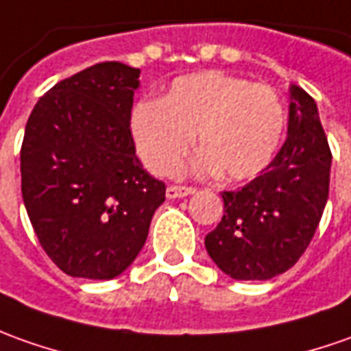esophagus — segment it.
<instances>
[{"instance_id": "obj_1", "label": "esophagus", "mask_w": 351, "mask_h": 351, "mask_svg": "<svg viewBox=\"0 0 351 351\" xmlns=\"http://www.w3.org/2000/svg\"><path fill=\"white\" fill-rule=\"evenodd\" d=\"M195 188L192 186H178V184H171L167 188V197L175 199V197H184V195L194 194Z\"/></svg>"}]
</instances>
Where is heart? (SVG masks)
<instances>
[{
    "instance_id": "obj_1",
    "label": "heart",
    "mask_w": 351,
    "mask_h": 351,
    "mask_svg": "<svg viewBox=\"0 0 351 351\" xmlns=\"http://www.w3.org/2000/svg\"><path fill=\"white\" fill-rule=\"evenodd\" d=\"M285 128V106L273 88L219 71L178 78L161 101H140L130 117L136 152L149 171L176 173L197 134V171H221L226 180L265 171Z\"/></svg>"
}]
</instances>
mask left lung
Listing matches in <instances>:
<instances>
[{
    "label": "left lung",
    "mask_w": 351,
    "mask_h": 351,
    "mask_svg": "<svg viewBox=\"0 0 351 351\" xmlns=\"http://www.w3.org/2000/svg\"><path fill=\"white\" fill-rule=\"evenodd\" d=\"M288 138L261 175L223 192L225 213L206 236L215 265L236 280H267L304 256L325 211L332 154L315 99L292 86Z\"/></svg>",
    "instance_id": "left-lung-1"
}]
</instances>
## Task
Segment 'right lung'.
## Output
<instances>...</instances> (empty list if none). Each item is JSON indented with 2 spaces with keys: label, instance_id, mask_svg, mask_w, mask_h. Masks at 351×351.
<instances>
[{
  "label": "right lung",
  "instance_id": "add662e5",
  "mask_svg": "<svg viewBox=\"0 0 351 351\" xmlns=\"http://www.w3.org/2000/svg\"><path fill=\"white\" fill-rule=\"evenodd\" d=\"M140 69L97 63L57 82L28 117L21 147L26 213L63 273L107 280L144 247L165 182L145 173L130 130Z\"/></svg>",
  "mask_w": 351,
  "mask_h": 351
}]
</instances>
